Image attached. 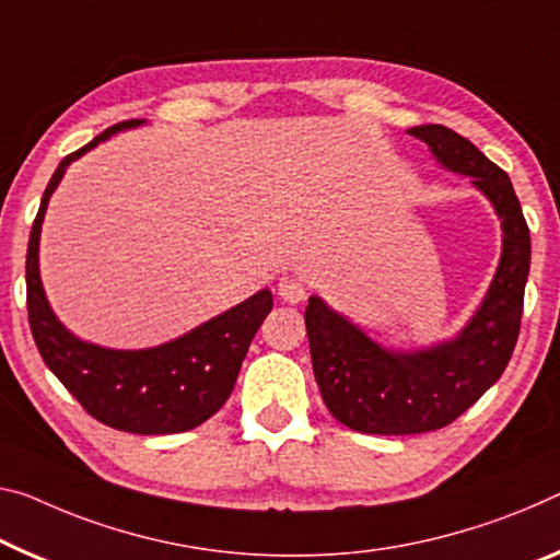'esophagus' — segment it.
I'll return each mask as SVG.
<instances>
[{
    "label": "esophagus",
    "mask_w": 560,
    "mask_h": 560,
    "mask_svg": "<svg viewBox=\"0 0 560 560\" xmlns=\"http://www.w3.org/2000/svg\"><path fill=\"white\" fill-rule=\"evenodd\" d=\"M278 295L285 300V303L298 305L307 298V285L300 278H290V275H288V278H282L278 282Z\"/></svg>",
    "instance_id": "1"
}]
</instances>
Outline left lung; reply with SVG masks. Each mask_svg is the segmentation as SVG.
<instances>
[{
  "label": "left lung",
  "instance_id": "obj_1",
  "mask_svg": "<svg viewBox=\"0 0 560 560\" xmlns=\"http://www.w3.org/2000/svg\"><path fill=\"white\" fill-rule=\"evenodd\" d=\"M408 135L428 144L438 165L470 177L490 202L503 230L501 260L470 320L428 348L383 346L310 295L305 325L315 381L332 418L358 433L410 435L453 423L503 375L521 330L530 232L509 175L448 127L420 125Z\"/></svg>",
  "mask_w": 560,
  "mask_h": 560
}]
</instances>
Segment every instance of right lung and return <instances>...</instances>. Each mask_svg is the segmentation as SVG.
Wrapping results in <instances>:
<instances>
[{
  "label": "right lung",
  "instance_id": "right-lung-1",
  "mask_svg": "<svg viewBox=\"0 0 560 560\" xmlns=\"http://www.w3.org/2000/svg\"><path fill=\"white\" fill-rule=\"evenodd\" d=\"M148 125L127 119L112 125L59 162L51 175L27 245V310L39 355L82 408L115 430L137 435L183 433L212 418L235 388L240 365L265 317L272 292L265 288L243 303L154 348L117 350L88 342L67 330L51 310L39 275V235L51 192L67 167L112 135Z\"/></svg>",
  "mask_w": 560,
  "mask_h": 560
}]
</instances>
